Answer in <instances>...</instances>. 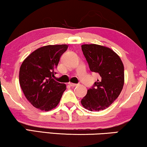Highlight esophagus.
I'll use <instances>...</instances> for the list:
<instances>
[{"label":"esophagus","instance_id":"1","mask_svg":"<svg viewBox=\"0 0 147 147\" xmlns=\"http://www.w3.org/2000/svg\"><path fill=\"white\" fill-rule=\"evenodd\" d=\"M69 84L70 86H71V87H75V86H77L78 85L77 84H74L72 83V82H69Z\"/></svg>","mask_w":147,"mask_h":147}]
</instances>
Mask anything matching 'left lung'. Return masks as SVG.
Returning <instances> with one entry per match:
<instances>
[{"label":"left lung","mask_w":147,"mask_h":147,"mask_svg":"<svg viewBox=\"0 0 147 147\" xmlns=\"http://www.w3.org/2000/svg\"><path fill=\"white\" fill-rule=\"evenodd\" d=\"M82 49L90 70L100 75L82 99V105L90 111L104 110L116 100L123 88L124 65L118 54L109 47L84 44Z\"/></svg>","instance_id":"8db88e82"}]
</instances>
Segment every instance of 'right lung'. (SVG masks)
I'll list each match as a JSON object with an SVG mask.
<instances>
[{
	"mask_svg": "<svg viewBox=\"0 0 147 147\" xmlns=\"http://www.w3.org/2000/svg\"><path fill=\"white\" fill-rule=\"evenodd\" d=\"M67 45H49L36 49L22 63L19 84L25 96L34 107L49 111L59 103L65 84L59 83L53 77L60 57Z\"/></svg>",
	"mask_w": 147,
	"mask_h": 147,
	"instance_id": "obj_1",
	"label": "right lung"
}]
</instances>
